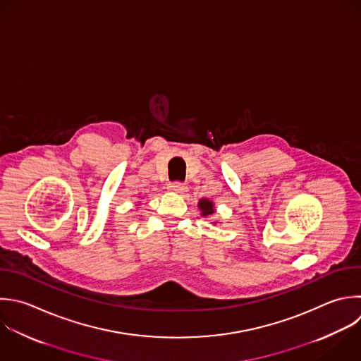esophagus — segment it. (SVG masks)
Segmentation results:
<instances>
[{
    "mask_svg": "<svg viewBox=\"0 0 361 361\" xmlns=\"http://www.w3.org/2000/svg\"><path fill=\"white\" fill-rule=\"evenodd\" d=\"M186 186L182 183V182H171L169 185H168V190H171V192H175V193H185L186 192Z\"/></svg>",
    "mask_w": 361,
    "mask_h": 361,
    "instance_id": "esophagus-1",
    "label": "esophagus"
}]
</instances>
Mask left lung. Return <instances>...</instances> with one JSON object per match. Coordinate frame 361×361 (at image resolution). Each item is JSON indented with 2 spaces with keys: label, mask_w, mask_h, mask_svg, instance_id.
I'll use <instances>...</instances> for the list:
<instances>
[{
  "label": "left lung",
  "mask_w": 361,
  "mask_h": 361,
  "mask_svg": "<svg viewBox=\"0 0 361 361\" xmlns=\"http://www.w3.org/2000/svg\"><path fill=\"white\" fill-rule=\"evenodd\" d=\"M197 207L200 209V214H202L203 217L212 216V214L216 212L214 203H213L212 200H209V199H200L199 203H197Z\"/></svg>",
  "instance_id": "1"
}]
</instances>
